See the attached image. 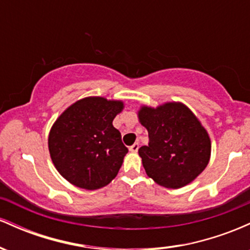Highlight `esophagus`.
<instances>
[{
	"label": "esophagus",
	"mask_w": 250,
	"mask_h": 250,
	"mask_svg": "<svg viewBox=\"0 0 250 250\" xmlns=\"http://www.w3.org/2000/svg\"><path fill=\"white\" fill-rule=\"evenodd\" d=\"M139 143H134L133 146H130V147H129V150L131 151V153H136L137 150H139Z\"/></svg>",
	"instance_id": "obj_1"
}]
</instances>
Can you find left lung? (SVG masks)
Instances as JSON below:
<instances>
[{"label":"left lung","mask_w":250,"mask_h":250,"mask_svg":"<svg viewBox=\"0 0 250 250\" xmlns=\"http://www.w3.org/2000/svg\"><path fill=\"white\" fill-rule=\"evenodd\" d=\"M139 122L148 130L149 145L139 149L146 173L162 187L179 189L205 170L210 160L207 129L182 102L141 105Z\"/></svg>","instance_id":"8db88e82"}]
</instances>
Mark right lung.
Returning a JSON list of instances; mask_svg holds the SVG:
<instances>
[{"mask_svg": "<svg viewBox=\"0 0 250 250\" xmlns=\"http://www.w3.org/2000/svg\"><path fill=\"white\" fill-rule=\"evenodd\" d=\"M123 108L121 100L83 97L51 125L48 136L51 161L71 185L96 190L115 179L128 153L113 125Z\"/></svg>", "mask_w": 250, "mask_h": 250, "instance_id": "right-lung-1", "label": "right lung"}]
</instances>
